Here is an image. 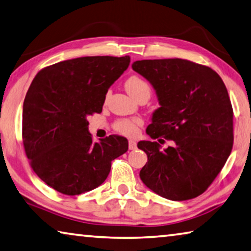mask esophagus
Returning a JSON list of instances; mask_svg holds the SVG:
<instances>
[{
    "label": "esophagus",
    "instance_id": "obj_1",
    "mask_svg": "<svg viewBox=\"0 0 251 251\" xmlns=\"http://www.w3.org/2000/svg\"><path fill=\"white\" fill-rule=\"evenodd\" d=\"M129 149L130 150H135L137 149V142L134 140H129Z\"/></svg>",
    "mask_w": 251,
    "mask_h": 251
}]
</instances>
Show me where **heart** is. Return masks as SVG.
<instances>
[{
  "mask_svg": "<svg viewBox=\"0 0 251 251\" xmlns=\"http://www.w3.org/2000/svg\"><path fill=\"white\" fill-rule=\"evenodd\" d=\"M126 89L129 94L137 99L141 95H149L151 94L150 85L144 80L143 78L139 76H131L126 80ZM141 125V121L138 119H120L114 123V129L119 133L125 135H134L138 132L139 126Z\"/></svg>",
  "mask_w": 251,
  "mask_h": 251,
  "instance_id": "1",
  "label": "heart"
}]
</instances>
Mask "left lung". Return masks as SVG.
Returning <instances> with one entry per match:
<instances>
[{
    "instance_id": "obj_1",
    "label": "left lung",
    "mask_w": 251,
    "mask_h": 251,
    "mask_svg": "<svg viewBox=\"0 0 251 251\" xmlns=\"http://www.w3.org/2000/svg\"><path fill=\"white\" fill-rule=\"evenodd\" d=\"M134 72L155 89L161 107L147 133L174 146L140 141L148 155L140 177L157 195L187 201L207 190L225 165L234 142L231 102L219 75L207 66L170 59L137 60Z\"/></svg>"
}]
</instances>
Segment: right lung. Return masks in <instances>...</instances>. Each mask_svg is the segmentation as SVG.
<instances>
[{
	"label": "right lung",
	"mask_w": 251,
	"mask_h": 251,
	"mask_svg": "<svg viewBox=\"0 0 251 251\" xmlns=\"http://www.w3.org/2000/svg\"><path fill=\"white\" fill-rule=\"evenodd\" d=\"M129 64V56L79 57L33 79L23 104V144L34 172L55 191L94 190L108 177L111 161L128 151V140L119 135L92 141L87 118L102 111L108 89Z\"/></svg>",
	"instance_id": "add662e5"
}]
</instances>
